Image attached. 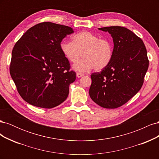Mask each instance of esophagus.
<instances>
[{"label":"esophagus","instance_id":"1","mask_svg":"<svg viewBox=\"0 0 159 159\" xmlns=\"http://www.w3.org/2000/svg\"><path fill=\"white\" fill-rule=\"evenodd\" d=\"M84 74H81V73H77V74H76V75H77V77H78V78H81V77L84 76Z\"/></svg>","mask_w":159,"mask_h":159}]
</instances>
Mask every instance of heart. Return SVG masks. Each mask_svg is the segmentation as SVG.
Instances as JSON below:
<instances>
[{"label": "heart", "mask_w": 159, "mask_h": 159, "mask_svg": "<svg viewBox=\"0 0 159 159\" xmlns=\"http://www.w3.org/2000/svg\"><path fill=\"white\" fill-rule=\"evenodd\" d=\"M72 42L61 41L60 50L70 63H75L81 55L84 57L74 65L77 71L86 72L95 68L100 71L109 65L112 60L113 48L111 42L100 38L88 31H82L72 36Z\"/></svg>", "instance_id": "heart-1"}]
</instances>
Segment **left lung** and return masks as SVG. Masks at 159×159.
I'll return each mask as SVG.
<instances>
[{
    "label": "left lung",
    "instance_id": "1",
    "mask_svg": "<svg viewBox=\"0 0 159 159\" xmlns=\"http://www.w3.org/2000/svg\"><path fill=\"white\" fill-rule=\"evenodd\" d=\"M108 32L113 41L109 65L91 75V99L99 106L115 109L126 103L141 89L148 68L147 50L143 40L127 28H98Z\"/></svg>",
    "mask_w": 159,
    "mask_h": 159
}]
</instances>
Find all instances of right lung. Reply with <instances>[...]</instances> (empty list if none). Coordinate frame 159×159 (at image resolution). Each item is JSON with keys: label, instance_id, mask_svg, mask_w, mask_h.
<instances>
[{"label": "right lung", "instance_id": "add662e5", "mask_svg": "<svg viewBox=\"0 0 159 159\" xmlns=\"http://www.w3.org/2000/svg\"><path fill=\"white\" fill-rule=\"evenodd\" d=\"M74 32L71 27L46 22L28 29L14 45L10 74L22 98L34 106L50 109L63 103L75 73L60 44Z\"/></svg>", "mask_w": 159, "mask_h": 159}]
</instances>
